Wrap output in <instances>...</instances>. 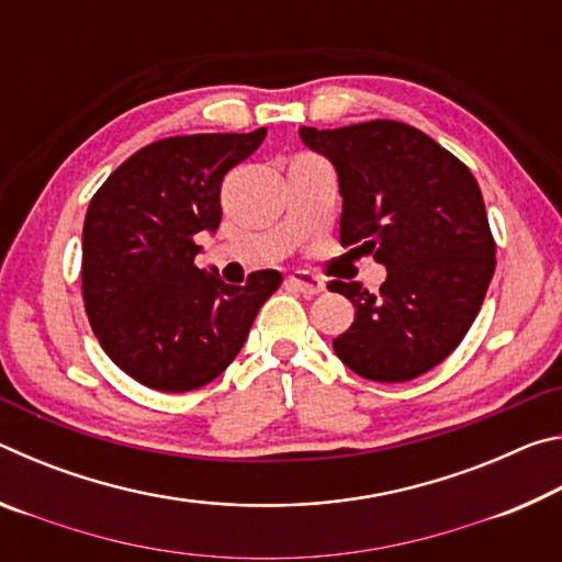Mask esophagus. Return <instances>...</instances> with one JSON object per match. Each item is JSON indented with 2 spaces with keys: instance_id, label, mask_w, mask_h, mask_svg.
Segmentation results:
<instances>
[{
  "instance_id": "obj_1",
  "label": "esophagus",
  "mask_w": 562,
  "mask_h": 562,
  "mask_svg": "<svg viewBox=\"0 0 562 562\" xmlns=\"http://www.w3.org/2000/svg\"><path fill=\"white\" fill-rule=\"evenodd\" d=\"M288 282L292 284L294 290L302 292L304 297H315V294H319L322 290H325V280L317 278L315 272H307V270L292 272L290 278H288Z\"/></svg>"
}]
</instances>
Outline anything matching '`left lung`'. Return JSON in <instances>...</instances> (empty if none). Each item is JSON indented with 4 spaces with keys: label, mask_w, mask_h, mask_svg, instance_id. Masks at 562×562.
Segmentation results:
<instances>
[{
    "label": "left lung",
    "mask_w": 562,
    "mask_h": 562,
    "mask_svg": "<svg viewBox=\"0 0 562 562\" xmlns=\"http://www.w3.org/2000/svg\"><path fill=\"white\" fill-rule=\"evenodd\" d=\"M302 144L329 158L339 178V240L386 268L376 294L329 284L355 304V322L331 347L372 382L422 376L461 345L496 270L481 188L434 138L398 121L317 131Z\"/></svg>",
    "instance_id": "left-lung-1"
}]
</instances>
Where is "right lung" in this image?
<instances>
[{"mask_svg": "<svg viewBox=\"0 0 562 562\" xmlns=\"http://www.w3.org/2000/svg\"><path fill=\"white\" fill-rule=\"evenodd\" d=\"M268 128L156 140L113 170L83 221L81 288L93 335L156 392H193L243 349L278 270L225 284L198 270V233L221 225L227 170L260 148Z\"/></svg>", "mask_w": 562, "mask_h": 562, "instance_id": "1", "label": "right lung"}]
</instances>
